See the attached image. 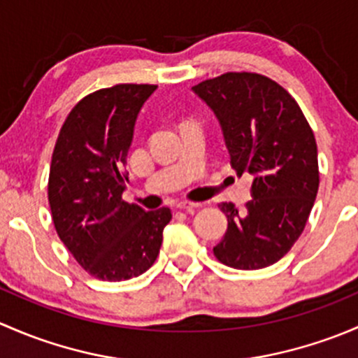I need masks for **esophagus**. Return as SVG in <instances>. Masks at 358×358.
Segmentation results:
<instances>
[{
  "label": "esophagus",
  "mask_w": 358,
  "mask_h": 358,
  "mask_svg": "<svg viewBox=\"0 0 358 358\" xmlns=\"http://www.w3.org/2000/svg\"><path fill=\"white\" fill-rule=\"evenodd\" d=\"M201 203H194V201H179L178 208L187 210V212H194L196 208H200Z\"/></svg>",
  "instance_id": "obj_1"
}]
</instances>
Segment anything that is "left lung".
<instances>
[{
	"label": "left lung",
	"mask_w": 358,
	"mask_h": 358,
	"mask_svg": "<svg viewBox=\"0 0 358 358\" xmlns=\"http://www.w3.org/2000/svg\"><path fill=\"white\" fill-rule=\"evenodd\" d=\"M193 91L215 113L236 174L253 176L245 212L219 205L227 231L213 255L241 271L268 267L296 243L314 206V132L288 91L260 73L227 72Z\"/></svg>",
	"instance_id": "obj_1"
}]
</instances>
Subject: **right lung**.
<instances>
[{"label":"right lung","instance_id":"1","mask_svg":"<svg viewBox=\"0 0 358 358\" xmlns=\"http://www.w3.org/2000/svg\"><path fill=\"white\" fill-rule=\"evenodd\" d=\"M152 84H117L80 99L58 134L48 200L58 236L84 271L125 281L157 260L169 208L146 212L122 200L127 152Z\"/></svg>","mask_w":358,"mask_h":358}]
</instances>
